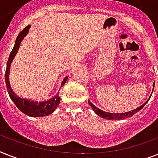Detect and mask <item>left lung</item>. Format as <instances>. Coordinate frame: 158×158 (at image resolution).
Returning <instances> with one entry per match:
<instances>
[{
    "mask_svg": "<svg viewBox=\"0 0 158 158\" xmlns=\"http://www.w3.org/2000/svg\"><path fill=\"white\" fill-rule=\"evenodd\" d=\"M153 89H154V84H153ZM89 105L91 106L92 108L94 109V110L96 112V114L99 115V116H101L102 118H104V119H108V120H121V119H125V118H129V117H131L132 115H134L135 113H137L138 111H139L141 109H142L143 106H145V104L147 103H144L143 105H142L141 106L139 107L136 108L135 110H130V111H128V112H125V113H116V114H113V113H108V112H106V111H103V110H100L99 108L96 107L94 104L89 102Z\"/></svg>",
    "mask_w": 158,
    "mask_h": 158,
    "instance_id": "1",
    "label": "left lung"
}]
</instances>
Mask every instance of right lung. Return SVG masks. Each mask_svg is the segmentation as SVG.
<instances>
[{"label": "right lung", "instance_id": "1", "mask_svg": "<svg viewBox=\"0 0 158 158\" xmlns=\"http://www.w3.org/2000/svg\"><path fill=\"white\" fill-rule=\"evenodd\" d=\"M31 27V25H28L27 27L23 28V30H22L18 35L17 38L15 40V43L14 46L13 50L11 51L10 56H9L8 61H7V64H6V89L8 91L9 96L10 98V99L14 102V103L15 104V106L19 109V110L25 115H28L29 116H33V117H36V116H44V115H48L56 110V108L57 107V106L59 105L60 101V98L58 95L54 97L53 98L50 99L47 102H33L30 100H26V99H23L19 98L15 93L13 92L12 89H11L10 85V82H9V72H10V64L12 60H13L14 57L15 56L17 51H18L19 45H20L21 41L23 40V38L25 37V35L28 33V29ZM67 77H65L62 82L61 86L64 83L66 82Z\"/></svg>", "mask_w": 158, "mask_h": 158}]
</instances>
